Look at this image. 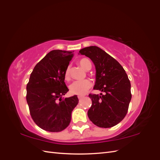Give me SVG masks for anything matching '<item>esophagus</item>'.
<instances>
[{
    "label": "esophagus",
    "mask_w": 160,
    "mask_h": 160,
    "mask_svg": "<svg viewBox=\"0 0 160 160\" xmlns=\"http://www.w3.org/2000/svg\"><path fill=\"white\" fill-rule=\"evenodd\" d=\"M83 96H78V99H79V101H81L82 99H83Z\"/></svg>",
    "instance_id": "1"
}]
</instances>
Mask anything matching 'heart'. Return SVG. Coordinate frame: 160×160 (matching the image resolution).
<instances>
[{
	"label": "heart",
	"mask_w": 160,
	"mask_h": 160,
	"mask_svg": "<svg viewBox=\"0 0 160 160\" xmlns=\"http://www.w3.org/2000/svg\"><path fill=\"white\" fill-rule=\"evenodd\" d=\"M79 63L82 68L85 70L91 68V63L88 59H82L79 61ZM65 79H70V67H68L65 72ZM92 87V82L89 79L75 81L69 85V91L72 95H83L88 93V90Z\"/></svg>",
	"instance_id": "obj_1"
}]
</instances>
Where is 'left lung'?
<instances>
[{"label":"left lung","mask_w":160,"mask_h":160,"mask_svg":"<svg viewBox=\"0 0 160 160\" xmlns=\"http://www.w3.org/2000/svg\"><path fill=\"white\" fill-rule=\"evenodd\" d=\"M79 53L93 61L96 69L93 89L104 93L89 95L92 105L88 117L99 128L113 127L125 117L132 99L128 75L118 61L98 47L83 48Z\"/></svg>","instance_id":"left-lung-1"}]
</instances>
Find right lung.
I'll use <instances>...</instances> for the list:
<instances>
[{"label":"right lung","mask_w":160,"mask_h":160,"mask_svg":"<svg viewBox=\"0 0 160 160\" xmlns=\"http://www.w3.org/2000/svg\"><path fill=\"white\" fill-rule=\"evenodd\" d=\"M72 57V51H51L35 65L27 85L26 99L31 118L47 132L64 130L79 103L77 95L62 98L69 91L65 72Z\"/></svg>","instance_id":"1"}]
</instances>
